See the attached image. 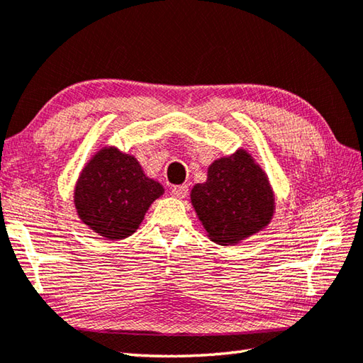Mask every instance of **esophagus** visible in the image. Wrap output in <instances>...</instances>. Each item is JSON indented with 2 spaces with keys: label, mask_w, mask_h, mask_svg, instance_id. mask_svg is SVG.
<instances>
[{
  "label": "esophagus",
  "mask_w": 363,
  "mask_h": 363,
  "mask_svg": "<svg viewBox=\"0 0 363 363\" xmlns=\"http://www.w3.org/2000/svg\"><path fill=\"white\" fill-rule=\"evenodd\" d=\"M172 194L176 198H186L189 195V186H186V184H182V186H174L172 189Z\"/></svg>",
  "instance_id": "1"
}]
</instances>
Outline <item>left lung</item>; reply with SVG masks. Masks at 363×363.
Wrapping results in <instances>:
<instances>
[{
  "label": "left lung",
  "mask_w": 363,
  "mask_h": 363,
  "mask_svg": "<svg viewBox=\"0 0 363 363\" xmlns=\"http://www.w3.org/2000/svg\"><path fill=\"white\" fill-rule=\"evenodd\" d=\"M190 198L209 238L222 245L252 236L274 214L267 177L245 151L212 163L208 181L196 184Z\"/></svg>",
  "instance_id": "left-lung-1"
}]
</instances>
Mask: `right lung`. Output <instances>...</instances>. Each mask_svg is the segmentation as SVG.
Returning <instances> with one entry per match:
<instances>
[{
  "mask_svg": "<svg viewBox=\"0 0 363 363\" xmlns=\"http://www.w3.org/2000/svg\"><path fill=\"white\" fill-rule=\"evenodd\" d=\"M162 194L163 187L146 177L137 159L116 147H105L78 177L75 208L92 231L116 240L135 233Z\"/></svg>",
  "mask_w": 363,
  "mask_h": 363,
  "instance_id": "right-lung-1",
  "label": "right lung"
}]
</instances>
